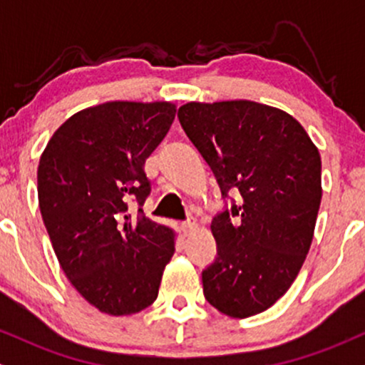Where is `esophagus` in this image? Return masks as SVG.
<instances>
[{
  "mask_svg": "<svg viewBox=\"0 0 365 365\" xmlns=\"http://www.w3.org/2000/svg\"><path fill=\"white\" fill-rule=\"evenodd\" d=\"M195 226H197V225H195V220H194V217H188L187 221H183V223H182V228H183V232H185V233L194 232Z\"/></svg>",
  "mask_w": 365,
  "mask_h": 365,
  "instance_id": "34e87169",
  "label": "esophagus"
}]
</instances>
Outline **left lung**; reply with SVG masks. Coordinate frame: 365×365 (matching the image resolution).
<instances>
[{
	"label": "left lung",
	"instance_id": "8db88e82",
	"mask_svg": "<svg viewBox=\"0 0 365 365\" xmlns=\"http://www.w3.org/2000/svg\"><path fill=\"white\" fill-rule=\"evenodd\" d=\"M178 120L230 199L212 217L217 255L202 271L204 297L230 317L264 312L287 293L311 249L319 150L293 116L254 101L187 103Z\"/></svg>",
	"mask_w": 365,
	"mask_h": 365
}]
</instances>
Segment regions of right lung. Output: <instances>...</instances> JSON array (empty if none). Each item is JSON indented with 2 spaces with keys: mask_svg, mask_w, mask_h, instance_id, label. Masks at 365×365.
Instances as JSON below:
<instances>
[{
  "mask_svg": "<svg viewBox=\"0 0 365 365\" xmlns=\"http://www.w3.org/2000/svg\"><path fill=\"white\" fill-rule=\"evenodd\" d=\"M171 103L113 101L75 113L53 133L37 170L43 221L61 269L83 299L110 316L158 299L175 233L144 216L145 159L175 120ZM140 204L132 220L128 206Z\"/></svg>",
  "mask_w": 365,
  "mask_h": 365,
  "instance_id": "obj_1",
  "label": "right lung"
}]
</instances>
